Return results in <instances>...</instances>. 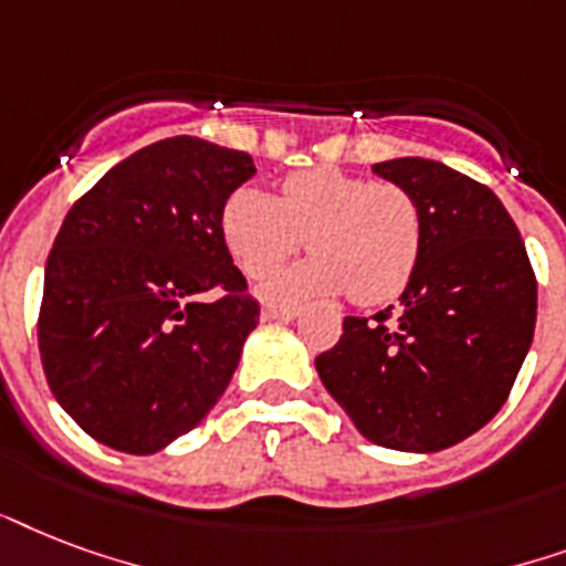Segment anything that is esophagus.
<instances>
[{
	"label": "esophagus",
	"instance_id": "1",
	"mask_svg": "<svg viewBox=\"0 0 566 566\" xmlns=\"http://www.w3.org/2000/svg\"><path fill=\"white\" fill-rule=\"evenodd\" d=\"M292 318H297V306H262V322H292Z\"/></svg>",
	"mask_w": 566,
	"mask_h": 566
}]
</instances>
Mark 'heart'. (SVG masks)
<instances>
[{
	"label": "heart",
	"mask_w": 566,
	"mask_h": 566,
	"mask_svg": "<svg viewBox=\"0 0 566 566\" xmlns=\"http://www.w3.org/2000/svg\"><path fill=\"white\" fill-rule=\"evenodd\" d=\"M221 233L248 277L271 274L310 235L313 256L265 286L277 301L348 292L357 304H384L405 292L422 256L413 197L336 168L292 174L283 197L242 186L223 206Z\"/></svg>",
	"instance_id": "b5f03b06"
}]
</instances>
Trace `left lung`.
Masks as SVG:
<instances>
[{"label": "left lung", "instance_id": "8db88e82", "mask_svg": "<svg viewBox=\"0 0 566 566\" xmlns=\"http://www.w3.org/2000/svg\"><path fill=\"white\" fill-rule=\"evenodd\" d=\"M422 214V256L371 318L348 315L315 371L375 446L431 454L502 410L532 348L537 283L516 223L488 186L419 156L371 165Z\"/></svg>", "mask_w": 566, "mask_h": 566}]
</instances>
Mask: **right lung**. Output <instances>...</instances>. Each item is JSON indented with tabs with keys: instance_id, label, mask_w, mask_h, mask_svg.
Instances as JSON below:
<instances>
[{
	"instance_id": "add662e5",
	"label": "right lung",
	"mask_w": 566,
	"mask_h": 566,
	"mask_svg": "<svg viewBox=\"0 0 566 566\" xmlns=\"http://www.w3.org/2000/svg\"><path fill=\"white\" fill-rule=\"evenodd\" d=\"M253 174L248 153L177 135L115 165L61 223L38 345L55 401L96 442L156 454L230 387L260 304L221 214Z\"/></svg>"
}]
</instances>
